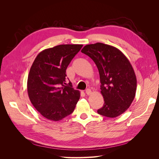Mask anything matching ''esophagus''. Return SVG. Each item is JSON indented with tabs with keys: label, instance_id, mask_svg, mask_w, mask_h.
Segmentation results:
<instances>
[{
	"label": "esophagus",
	"instance_id": "1",
	"mask_svg": "<svg viewBox=\"0 0 159 159\" xmlns=\"http://www.w3.org/2000/svg\"><path fill=\"white\" fill-rule=\"evenodd\" d=\"M85 93L87 95H90L91 93V91L90 89H87L85 90Z\"/></svg>",
	"mask_w": 159,
	"mask_h": 159
}]
</instances>
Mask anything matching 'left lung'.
Returning a JSON list of instances; mask_svg holds the SVG:
<instances>
[{
  "mask_svg": "<svg viewBox=\"0 0 159 159\" xmlns=\"http://www.w3.org/2000/svg\"><path fill=\"white\" fill-rule=\"evenodd\" d=\"M81 52L93 60L99 70L105 103L98 113L107 117H118L135 97L137 78L131 63L117 48L103 43L86 45Z\"/></svg>",
  "mask_w": 159,
  "mask_h": 159,
  "instance_id": "left-lung-1",
  "label": "left lung"
}]
</instances>
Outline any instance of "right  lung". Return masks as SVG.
Segmentation results:
<instances>
[{"label": "right lung", "instance_id": "1", "mask_svg": "<svg viewBox=\"0 0 159 159\" xmlns=\"http://www.w3.org/2000/svg\"><path fill=\"white\" fill-rule=\"evenodd\" d=\"M81 44H61L38 54L28 77L27 90L33 106L43 117L58 121L74 111L80 92L66 83V70L82 48Z\"/></svg>", "mask_w": 159, "mask_h": 159}]
</instances>
